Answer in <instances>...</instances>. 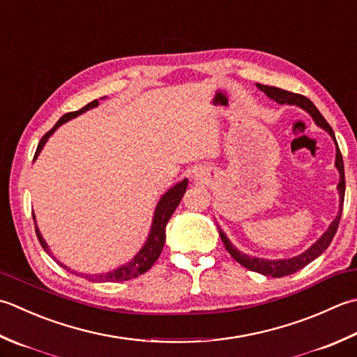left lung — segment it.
Segmentation results:
<instances>
[{
	"label": "left lung",
	"instance_id": "8db88e82",
	"mask_svg": "<svg viewBox=\"0 0 357 357\" xmlns=\"http://www.w3.org/2000/svg\"><path fill=\"white\" fill-rule=\"evenodd\" d=\"M257 86L260 88L264 94H266L269 99L278 102L280 105L286 103V105H296V107H300L302 109H305L306 113H310V116L314 119V122H316L320 128H324L328 135L333 137L334 144H336V167L339 170L340 174V181L337 184V190H339V213L334 221L328 227L326 232L320 236V238L312 244V246L305 250L303 254H300L297 257H292L288 258V260H263V258H257V257H250L240 252L238 249L234 248V244L230 243V240L226 236V234L222 232V230L218 227V232L222 243H225V246L227 249V252L230 254V257L234 258L235 261H238L241 266L248 268L249 271H254L258 272V274H263V275H269V277H284V275H291L294 274V272L300 271L302 268H305L306 264H310L312 260H316L319 255H322L326 248L330 246V243L333 241L334 235L337 232V227H339V222H340V215H342V207H344V197H345V173H344V160H342V155H340V150H339V145L336 141V136H334V131L330 127V123L325 121V117L320 114V111L316 108V105H314L308 97H305L302 94H296V93H289V91H284L280 88H275V86H268V85H260V83H257Z\"/></svg>",
	"mask_w": 357,
	"mask_h": 357
}]
</instances>
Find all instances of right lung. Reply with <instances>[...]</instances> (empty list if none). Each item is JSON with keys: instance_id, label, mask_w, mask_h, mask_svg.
Returning a JSON list of instances; mask_svg holds the SVG:
<instances>
[{"instance_id": "1", "label": "right lung", "mask_w": 357, "mask_h": 357, "mask_svg": "<svg viewBox=\"0 0 357 357\" xmlns=\"http://www.w3.org/2000/svg\"><path fill=\"white\" fill-rule=\"evenodd\" d=\"M97 105H99V102L93 100L91 103H88L86 107H83L82 109L74 111V113H68L63 117H60V121L54 125V128L51 131H47L46 135L41 137V141L38 142V146H37V151H35L33 160L37 159V156L40 155V151L43 150L45 144L47 142V139L51 137L52 132L57 130L61 123H65V122L69 121V119H74L79 114L85 113V111L97 107ZM187 183H188L187 179L181 181V183H178L176 185H173L172 188H169V192H165V195H162V198L159 199L158 206H156V211H155V216H153V222H151L149 238H146L142 249L139 250V252L135 255V258H132L131 261H128L127 264H122L121 268H117L114 271L107 272V274L85 275L88 280L100 282V283L125 282V280H131V278H135V277L141 275V274H144V272L149 271L159 258L160 252H162V248H164V243H165V226H167V222H169L170 216L173 215L174 208L179 206L181 199H183V195L185 193V188H187ZM32 216H33V221H35V215H32ZM35 232H37V238L41 244V248L46 250V254L52 255L51 250H49V246L46 244V241L43 240V236H41L37 225H35ZM52 258L55 260V257H52ZM55 261H57V260H55ZM57 263L60 264L61 268H65L66 271L71 272V269L65 266L63 263H60V261H57Z\"/></svg>"}]
</instances>
